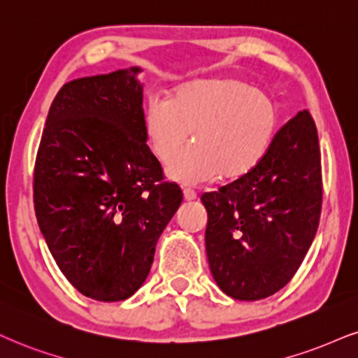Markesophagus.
<instances>
[{
  "label": "esophagus",
  "instance_id": "34e87169",
  "mask_svg": "<svg viewBox=\"0 0 358 358\" xmlns=\"http://www.w3.org/2000/svg\"><path fill=\"white\" fill-rule=\"evenodd\" d=\"M182 194H184V199H186V201H194L197 197V194L194 192L192 189H184Z\"/></svg>",
  "mask_w": 358,
  "mask_h": 358
}]
</instances>
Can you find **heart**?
Returning a JSON list of instances; mask_svg holds the SVG:
<instances>
[{
	"label": "heart",
	"instance_id": "b5f03b06",
	"mask_svg": "<svg viewBox=\"0 0 358 358\" xmlns=\"http://www.w3.org/2000/svg\"><path fill=\"white\" fill-rule=\"evenodd\" d=\"M277 127L275 101L232 76L186 83L172 91L167 103L152 99L144 113L145 143L162 164L193 132L194 144L167 167V176L180 184L250 174L267 156Z\"/></svg>",
	"mask_w": 358,
	"mask_h": 358
}]
</instances>
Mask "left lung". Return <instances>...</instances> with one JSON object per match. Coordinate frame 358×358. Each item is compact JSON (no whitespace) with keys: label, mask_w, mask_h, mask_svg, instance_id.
<instances>
[{"label":"left lung","mask_w":358,"mask_h":358,"mask_svg":"<svg viewBox=\"0 0 358 358\" xmlns=\"http://www.w3.org/2000/svg\"><path fill=\"white\" fill-rule=\"evenodd\" d=\"M206 252L222 292L260 301L289 284L310 249L322 209L317 127L301 111L275 134L244 178L201 197Z\"/></svg>","instance_id":"obj_1"}]
</instances>
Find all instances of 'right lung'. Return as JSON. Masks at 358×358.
Masks as SVG:
<instances>
[{
  "label": "right lung",
  "instance_id": "right-lung-1",
  "mask_svg": "<svg viewBox=\"0 0 358 358\" xmlns=\"http://www.w3.org/2000/svg\"><path fill=\"white\" fill-rule=\"evenodd\" d=\"M141 68L66 83L48 113L34 213L64 277L86 297H131L182 202L144 138Z\"/></svg>",
  "mask_w": 358,
  "mask_h": 358
}]
</instances>
